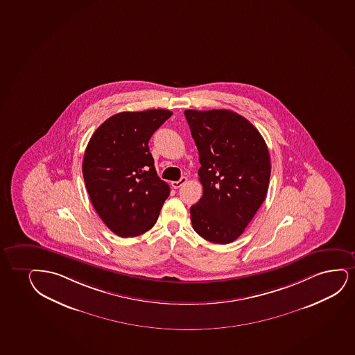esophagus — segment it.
Wrapping results in <instances>:
<instances>
[{
	"instance_id": "1",
	"label": "esophagus",
	"mask_w": 355,
	"mask_h": 355,
	"mask_svg": "<svg viewBox=\"0 0 355 355\" xmlns=\"http://www.w3.org/2000/svg\"><path fill=\"white\" fill-rule=\"evenodd\" d=\"M186 182H187V178L182 176L179 181H171V187H173V189H180L181 186H184Z\"/></svg>"
}]
</instances>
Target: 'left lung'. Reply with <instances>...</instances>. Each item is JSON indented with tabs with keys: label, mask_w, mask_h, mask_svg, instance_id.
<instances>
[{
	"label": "left lung",
	"mask_w": 355,
	"mask_h": 355,
	"mask_svg": "<svg viewBox=\"0 0 355 355\" xmlns=\"http://www.w3.org/2000/svg\"><path fill=\"white\" fill-rule=\"evenodd\" d=\"M199 153L202 197L191 207L193 229L214 243L243 233L269 187V150L256 127L227 109L184 110Z\"/></svg>",
	"instance_id": "obj_1"
}]
</instances>
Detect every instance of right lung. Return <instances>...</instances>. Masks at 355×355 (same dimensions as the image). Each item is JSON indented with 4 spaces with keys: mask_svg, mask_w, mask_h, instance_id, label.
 Instances as JSON below:
<instances>
[{
    "mask_svg": "<svg viewBox=\"0 0 355 355\" xmlns=\"http://www.w3.org/2000/svg\"><path fill=\"white\" fill-rule=\"evenodd\" d=\"M173 115L166 109L115 114L86 146L83 175L101 220L121 238L153 228L171 193L155 169L148 140Z\"/></svg>",
    "mask_w": 355,
    "mask_h": 355,
    "instance_id": "obj_1",
    "label": "right lung"
}]
</instances>
